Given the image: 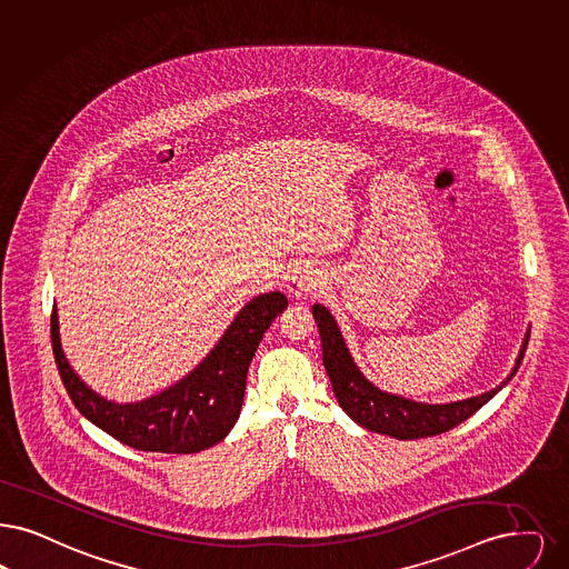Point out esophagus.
<instances>
[{
	"instance_id": "esophagus-1",
	"label": "esophagus",
	"mask_w": 569,
	"mask_h": 569,
	"mask_svg": "<svg viewBox=\"0 0 569 569\" xmlns=\"http://www.w3.org/2000/svg\"><path fill=\"white\" fill-rule=\"evenodd\" d=\"M321 273L318 267L309 264V262H300L292 269V273L288 277V290L296 298H307L311 292H316L321 288Z\"/></svg>"
}]
</instances>
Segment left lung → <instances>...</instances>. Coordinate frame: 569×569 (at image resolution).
Segmentation results:
<instances>
[{
    "instance_id": "obj_1",
    "label": "left lung",
    "mask_w": 569,
    "mask_h": 569,
    "mask_svg": "<svg viewBox=\"0 0 569 569\" xmlns=\"http://www.w3.org/2000/svg\"><path fill=\"white\" fill-rule=\"evenodd\" d=\"M311 311L321 337L323 368L330 377L332 391L341 409L366 430L393 436L398 440H415V438H428V436L449 432L455 426L472 417L515 377L529 341V332H527L517 365L508 375V379L501 381L496 389L468 400L451 402V405H423V402L407 400L402 396L387 393L379 387L372 386L353 362L347 345L342 341L341 330L335 318L330 316V311L323 305H313Z\"/></svg>"
}]
</instances>
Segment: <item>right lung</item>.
Returning a JSON list of instances; mask_svg holds the SVG:
<instances>
[{"label":"right lung","mask_w":569,"mask_h":569,"mask_svg":"<svg viewBox=\"0 0 569 569\" xmlns=\"http://www.w3.org/2000/svg\"><path fill=\"white\" fill-rule=\"evenodd\" d=\"M286 307L281 292L251 298L201 365L141 402L116 405L80 381L61 347L57 305L50 316L54 362L76 409L122 445L146 453H199L218 445L239 419L256 347Z\"/></svg>","instance_id":"add662e5"}]
</instances>
